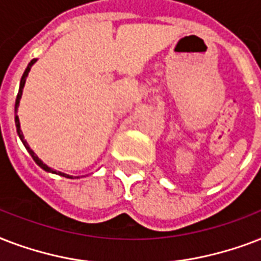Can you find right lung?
<instances>
[{
	"mask_svg": "<svg viewBox=\"0 0 261 261\" xmlns=\"http://www.w3.org/2000/svg\"><path fill=\"white\" fill-rule=\"evenodd\" d=\"M38 61L36 58H34V60H31V62L28 64L27 68H25V70H24L23 76H21V80H20V87H19V92H17V96H16V103H15V124H16V130H17V135H19L20 140H21V143L24 144V147H25V149L28 151V153L31 155L32 159L35 161V163L38 165L39 167H42L44 171H48V173H53V174H58V175H62V177H66V178H79V177H73V175H69V174H65V173H61V171H57V170H53L51 167H48L46 163H43L42 161H40L39 158H38V155H36L34 151H32L31 148H30V145H28V143L25 140H24V135L23 132H21V129H20V120H19V116H17V110H19V105H20V99H21V95H23V88H24V84H25V80H27V76L28 73H30V70H31L32 65L35 64V62Z\"/></svg>",
	"mask_w": 261,
	"mask_h": 261,
	"instance_id": "obj_1",
	"label": "right lung"
}]
</instances>
